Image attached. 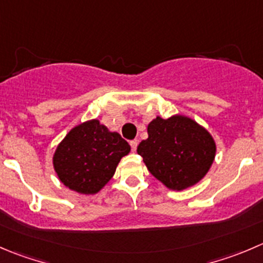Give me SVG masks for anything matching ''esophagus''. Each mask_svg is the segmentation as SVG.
I'll use <instances>...</instances> for the list:
<instances>
[{
  "label": "esophagus",
  "instance_id": "34e87169",
  "mask_svg": "<svg viewBox=\"0 0 263 263\" xmlns=\"http://www.w3.org/2000/svg\"><path fill=\"white\" fill-rule=\"evenodd\" d=\"M129 145H131V150L135 153L137 149V145H139V141H137V140H131V141H129Z\"/></svg>",
  "mask_w": 263,
  "mask_h": 263
}]
</instances>
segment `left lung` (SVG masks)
<instances>
[{
	"label": "left lung",
	"mask_w": 263,
	"mask_h": 263,
	"mask_svg": "<svg viewBox=\"0 0 263 263\" xmlns=\"http://www.w3.org/2000/svg\"><path fill=\"white\" fill-rule=\"evenodd\" d=\"M147 135L137 153L149 172L167 187L182 190L195 185L212 165L216 154L212 136L187 117H157L147 126Z\"/></svg>",
	"instance_id": "8db88e82"
}]
</instances>
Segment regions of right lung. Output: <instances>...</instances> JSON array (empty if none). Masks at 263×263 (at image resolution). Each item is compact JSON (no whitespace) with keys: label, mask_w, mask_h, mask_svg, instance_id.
I'll return each instance as SVG.
<instances>
[{"label":"right lung","mask_w":263,"mask_h":263,"mask_svg":"<svg viewBox=\"0 0 263 263\" xmlns=\"http://www.w3.org/2000/svg\"><path fill=\"white\" fill-rule=\"evenodd\" d=\"M131 150L117 132L98 119L74 127L60 142L53 167L64 185L81 194H95L113 177L122 157Z\"/></svg>","instance_id":"add662e5"}]
</instances>
